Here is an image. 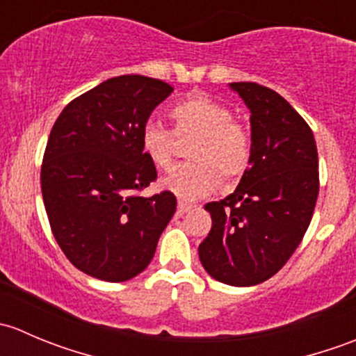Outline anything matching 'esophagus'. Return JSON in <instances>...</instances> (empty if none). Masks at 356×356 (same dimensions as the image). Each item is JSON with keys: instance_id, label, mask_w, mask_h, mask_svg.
<instances>
[{"instance_id": "obj_1", "label": "esophagus", "mask_w": 356, "mask_h": 356, "mask_svg": "<svg viewBox=\"0 0 356 356\" xmlns=\"http://www.w3.org/2000/svg\"><path fill=\"white\" fill-rule=\"evenodd\" d=\"M193 208V204L184 203V201H179L177 203V215H184L186 211H189Z\"/></svg>"}]
</instances>
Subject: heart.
<instances>
[{"mask_svg":"<svg viewBox=\"0 0 356 356\" xmlns=\"http://www.w3.org/2000/svg\"><path fill=\"white\" fill-rule=\"evenodd\" d=\"M179 138L198 136L191 149L196 163L179 165L160 181L161 188L179 200L195 201L211 195L224 179H236L248 168L251 158V136L232 120V111L204 95L191 96L168 111ZM141 149L158 168H168L174 156L172 132L156 122L141 129Z\"/></svg>","mask_w":356,"mask_h":356,"instance_id":"b5f03b06","label":"heart"}]
</instances>
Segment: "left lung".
I'll return each instance as SVG.
<instances>
[{
    "instance_id": "8db88e82",
    "label": "left lung",
    "mask_w": 356,
    "mask_h": 356,
    "mask_svg": "<svg viewBox=\"0 0 356 356\" xmlns=\"http://www.w3.org/2000/svg\"><path fill=\"white\" fill-rule=\"evenodd\" d=\"M250 110L251 158L238 188L204 204L211 231L198 248L204 270L238 288L277 274L303 239L318 196V155L312 129L272 89L231 82Z\"/></svg>"
}]
</instances>
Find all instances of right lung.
<instances>
[{
    "mask_svg": "<svg viewBox=\"0 0 356 356\" xmlns=\"http://www.w3.org/2000/svg\"><path fill=\"white\" fill-rule=\"evenodd\" d=\"M172 91L145 75L108 79L68 103L51 129L41 167L49 225L72 265L99 281L141 274L175 213L172 193L136 195L156 179L141 129Z\"/></svg>",
    "mask_w": 356,
    "mask_h": 356,
    "instance_id": "add662e5",
    "label": "right lung"
}]
</instances>
